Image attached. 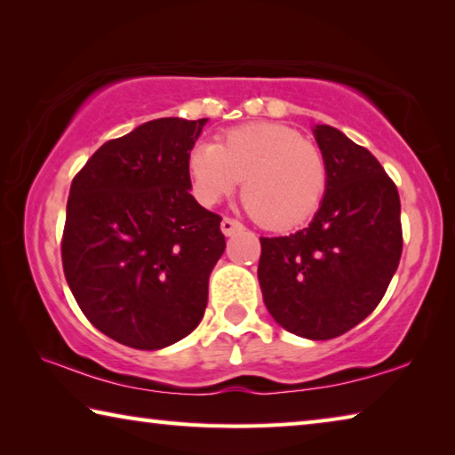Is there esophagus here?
<instances>
[{"mask_svg": "<svg viewBox=\"0 0 455 455\" xmlns=\"http://www.w3.org/2000/svg\"><path fill=\"white\" fill-rule=\"evenodd\" d=\"M241 228H243V225H241V222H238V220H235V219L225 217V219H222V222H220V230H222V233H225L227 236L238 233V230H241Z\"/></svg>", "mask_w": 455, "mask_h": 455, "instance_id": "1", "label": "esophagus"}]
</instances>
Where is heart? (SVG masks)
I'll list each match as a JSON object with an SVG mask.
<instances>
[{"instance_id": "heart-1", "label": "heart", "mask_w": 455, "mask_h": 455, "mask_svg": "<svg viewBox=\"0 0 455 455\" xmlns=\"http://www.w3.org/2000/svg\"><path fill=\"white\" fill-rule=\"evenodd\" d=\"M187 168L192 192L206 206L230 195L243 179L246 212L271 230L303 225L327 190V164L319 148L297 130L265 122L230 128L217 144L195 146Z\"/></svg>"}]
</instances>
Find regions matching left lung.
I'll return each mask as SVG.
<instances>
[{
    "instance_id": "1",
    "label": "left lung",
    "mask_w": 455,
    "mask_h": 455,
    "mask_svg": "<svg viewBox=\"0 0 455 455\" xmlns=\"http://www.w3.org/2000/svg\"><path fill=\"white\" fill-rule=\"evenodd\" d=\"M313 134L327 164L325 196L307 228L260 236L259 283L281 327L325 341L359 325L383 299L402 259V204L367 148L327 124Z\"/></svg>"
}]
</instances>
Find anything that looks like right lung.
Segmentation results:
<instances>
[{"label":"right lung","instance_id":"right-lung-1","mask_svg":"<svg viewBox=\"0 0 455 455\" xmlns=\"http://www.w3.org/2000/svg\"><path fill=\"white\" fill-rule=\"evenodd\" d=\"M206 118H158L108 140L74 176L61 265L82 313L134 349L196 329L225 252L220 217L190 195L188 154Z\"/></svg>","mask_w":455,"mask_h":455}]
</instances>
